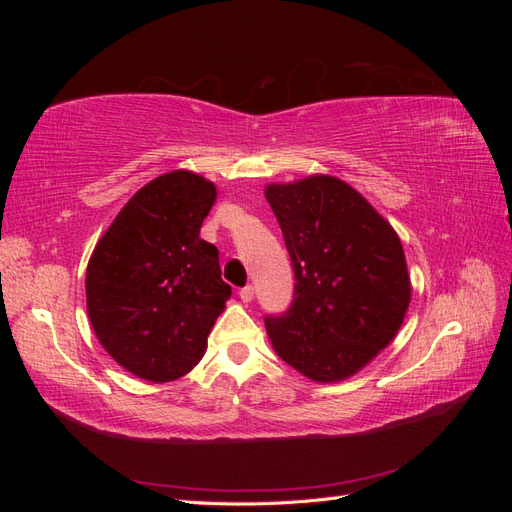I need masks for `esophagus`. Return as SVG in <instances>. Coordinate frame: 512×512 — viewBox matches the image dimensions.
<instances>
[{"mask_svg":"<svg viewBox=\"0 0 512 512\" xmlns=\"http://www.w3.org/2000/svg\"><path fill=\"white\" fill-rule=\"evenodd\" d=\"M239 297L243 303H252L254 301V288L252 286H245L239 290Z\"/></svg>","mask_w":512,"mask_h":512,"instance_id":"esophagus-1","label":"esophagus"}]
</instances>
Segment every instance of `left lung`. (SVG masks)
<instances>
[{"label":"left lung","mask_w":512,"mask_h":512,"mask_svg":"<svg viewBox=\"0 0 512 512\" xmlns=\"http://www.w3.org/2000/svg\"><path fill=\"white\" fill-rule=\"evenodd\" d=\"M294 269V301L265 318L280 359L314 382L369 365L404 324L412 284L395 228L333 175L265 188Z\"/></svg>","instance_id":"1"}]
</instances>
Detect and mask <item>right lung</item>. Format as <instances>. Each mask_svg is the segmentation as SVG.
Here are the masks:
<instances>
[{"instance_id": "obj_1", "label": "right lung", "mask_w": 512, "mask_h": 512, "mask_svg": "<svg viewBox=\"0 0 512 512\" xmlns=\"http://www.w3.org/2000/svg\"><path fill=\"white\" fill-rule=\"evenodd\" d=\"M218 188L192 170L143 185L89 258L87 314L102 348L149 382H170L205 356L230 299L218 247L200 239Z\"/></svg>"}]
</instances>
